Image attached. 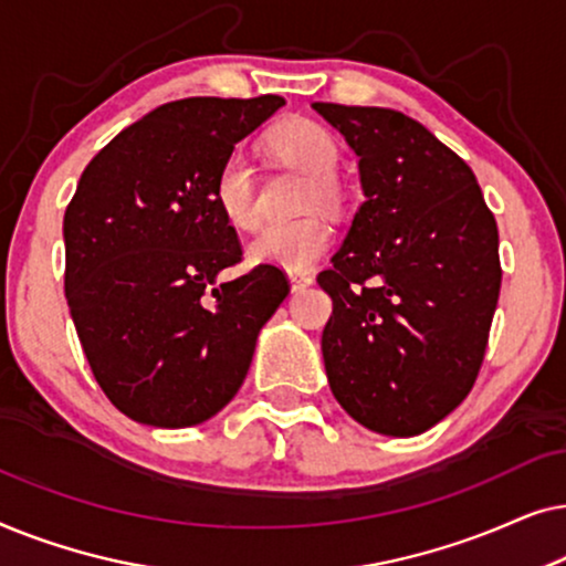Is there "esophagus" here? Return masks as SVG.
Wrapping results in <instances>:
<instances>
[{"mask_svg": "<svg viewBox=\"0 0 566 566\" xmlns=\"http://www.w3.org/2000/svg\"><path fill=\"white\" fill-rule=\"evenodd\" d=\"M289 283H291V291H304L314 283V275L312 273H289Z\"/></svg>", "mask_w": 566, "mask_h": 566, "instance_id": "34e87169", "label": "esophagus"}]
</instances>
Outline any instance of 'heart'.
<instances>
[{
  "mask_svg": "<svg viewBox=\"0 0 566 566\" xmlns=\"http://www.w3.org/2000/svg\"><path fill=\"white\" fill-rule=\"evenodd\" d=\"M270 146L285 165L308 175L304 190V208H335L343 200V190L335 180L339 149L335 136L319 123L291 120L270 136ZM216 206L223 219L237 229H252L260 221L258 177L250 157L234 149L221 161L213 185ZM332 244V227L322 216H304L296 221L268 223L247 244V254L254 265H270L304 273L324 258Z\"/></svg>",
  "mask_w": 566,
  "mask_h": 566,
  "instance_id": "b5f03b06",
  "label": "heart"
}]
</instances>
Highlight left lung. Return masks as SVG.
I'll use <instances>...</instances> for the list:
<instances>
[{
    "mask_svg": "<svg viewBox=\"0 0 566 566\" xmlns=\"http://www.w3.org/2000/svg\"><path fill=\"white\" fill-rule=\"evenodd\" d=\"M358 157L363 200L319 273L329 389L363 428L412 438L467 399L500 298V237L474 172L389 107L312 105Z\"/></svg>",
    "mask_w": 566,
    "mask_h": 566,
    "instance_id": "obj_1",
    "label": "left lung"
}]
</instances>
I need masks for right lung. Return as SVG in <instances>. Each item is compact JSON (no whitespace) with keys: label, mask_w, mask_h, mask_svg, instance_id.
Returning a JSON list of instances; mask_svg holds the SVG:
<instances>
[{"label":"right lung","mask_w":566,"mask_h":566,"mask_svg":"<svg viewBox=\"0 0 566 566\" xmlns=\"http://www.w3.org/2000/svg\"><path fill=\"white\" fill-rule=\"evenodd\" d=\"M285 99L188 97L123 128L64 213V291L105 397L151 428H190L234 399L260 329L289 296L277 268L234 281L237 231L213 198L234 146Z\"/></svg>","instance_id":"1"}]
</instances>
